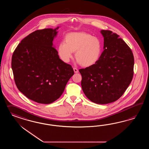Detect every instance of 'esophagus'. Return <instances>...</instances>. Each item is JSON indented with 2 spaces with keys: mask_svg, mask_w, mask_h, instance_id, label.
Instances as JSON below:
<instances>
[{
  "mask_svg": "<svg viewBox=\"0 0 149 149\" xmlns=\"http://www.w3.org/2000/svg\"><path fill=\"white\" fill-rule=\"evenodd\" d=\"M73 69H74V71L75 73H77L79 72V70L77 68H74Z\"/></svg>",
  "mask_w": 149,
  "mask_h": 149,
  "instance_id": "obj_1",
  "label": "esophagus"
}]
</instances>
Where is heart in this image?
Masks as SVG:
<instances>
[{"label": "heart", "instance_id": "1", "mask_svg": "<svg viewBox=\"0 0 149 149\" xmlns=\"http://www.w3.org/2000/svg\"><path fill=\"white\" fill-rule=\"evenodd\" d=\"M102 43L99 39L85 32H72L68 34L58 47L59 58L68 63L72 57L75 58L83 67H90L99 61L102 54Z\"/></svg>", "mask_w": 149, "mask_h": 149}]
</instances>
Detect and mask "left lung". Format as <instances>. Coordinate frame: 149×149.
Returning a JSON list of instances; mask_svg holds the SVG:
<instances>
[{
    "instance_id": "1",
    "label": "left lung",
    "mask_w": 149,
    "mask_h": 149,
    "mask_svg": "<svg viewBox=\"0 0 149 149\" xmlns=\"http://www.w3.org/2000/svg\"><path fill=\"white\" fill-rule=\"evenodd\" d=\"M104 51L94 65L79 69L81 86L86 97L97 104L119 99L131 84L134 74V56L130 47L116 33L101 31Z\"/></svg>"
}]
</instances>
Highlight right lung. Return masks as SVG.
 <instances>
[{"instance_id": "right-lung-1", "label": "right lung", "mask_w": 149, "mask_h": 149, "mask_svg": "<svg viewBox=\"0 0 149 149\" xmlns=\"http://www.w3.org/2000/svg\"><path fill=\"white\" fill-rule=\"evenodd\" d=\"M59 27L37 30L21 40L12 56L11 68L18 90L38 103L50 104L62 95L72 67L52 46Z\"/></svg>"}]
</instances>
